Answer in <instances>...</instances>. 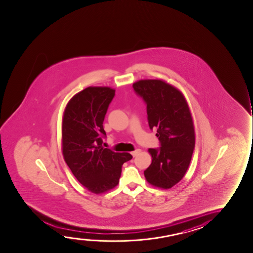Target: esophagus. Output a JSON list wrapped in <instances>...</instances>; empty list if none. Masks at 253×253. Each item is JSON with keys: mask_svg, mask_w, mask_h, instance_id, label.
I'll list each match as a JSON object with an SVG mask.
<instances>
[{"mask_svg": "<svg viewBox=\"0 0 253 253\" xmlns=\"http://www.w3.org/2000/svg\"><path fill=\"white\" fill-rule=\"evenodd\" d=\"M140 153V150L137 149L134 151V152H131V154H132V156L135 157L137 156L138 154Z\"/></svg>", "mask_w": 253, "mask_h": 253, "instance_id": "obj_1", "label": "esophagus"}]
</instances>
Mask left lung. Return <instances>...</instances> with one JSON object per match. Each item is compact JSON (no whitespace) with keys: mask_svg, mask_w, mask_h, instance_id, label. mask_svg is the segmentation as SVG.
I'll list each match as a JSON object with an SVG mask.
<instances>
[{"mask_svg":"<svg viewBox=\"0 0 253 253\" xmlns=\"http://www.w3.org/2000/svg\"><path fill=\"white\" fill-rule=\"evenodd\" d=\"M135 93L147 104L151 129L157 128L161 147L149 148L152 164L144 171L153 187L169 189L183 178L195 146V131L190 109L178 88L159 79L133 84Z\"/></svg>","mask_w":253,"mask_h":253,"instance_id":"left-lung-1","label":"left lung"}]
</instances>
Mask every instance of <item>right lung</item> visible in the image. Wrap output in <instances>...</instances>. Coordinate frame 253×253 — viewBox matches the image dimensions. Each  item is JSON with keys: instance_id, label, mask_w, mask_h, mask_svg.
Instances as JSON below:
<instances>
[{"instance_id": "obj_1", "label": "right lung", "mask_w": 253, "mask_h": 253, "mask_svg": "<svg viewBox=\"0 0 253 253\" xmlns=\"http://www.w3.org/2000/svg\"><path fill=\"white\" fill-rule=\"evenodd\" d=\"M114 95L112 87H86L69 100L63 113L64 159L78 181L95 194L119 184L124 163L132 159L102 146L104 119Z\"/></svg>"}]
</instances>
